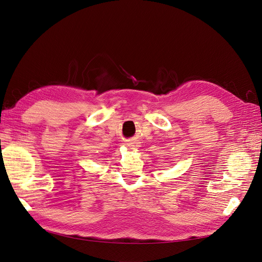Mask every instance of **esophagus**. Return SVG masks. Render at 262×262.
<instances>
[{"mask_svg":"<svg viewBox=\"0 0 262 262\" xmlns=\"http://www.w3.org/2000/svg\"><path fill=\"white\" fill-rule=\"evenodd\" d=\"M127 145L132 148H138L139 147V143L136 142V141H130V142L127 143Z\"/></svg>","mask_w":262,"mask_h":262,"instance_id":"esophagus-1","label":"esophagus"}]
</instances>
